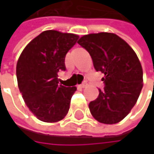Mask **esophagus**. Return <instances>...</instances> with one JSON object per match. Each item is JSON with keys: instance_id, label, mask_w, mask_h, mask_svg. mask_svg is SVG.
Masks as SVG:
<instances>
[{"instance_id": "34e87169", "label": "esophagus", "mask_w": 154, "mask_h": 154, "mask_svg": "<svg viewBox=\"0 0 154 154\" xmlns=\"http://www.w3.org/2000/svg\"><path fill=\"white\" fill-rule=\"evenodd\" d=\"M86 86H87V84H86V83H83V84H81V85H79L80 88H85V87H86Z\"/></svg>"}]
</instances>
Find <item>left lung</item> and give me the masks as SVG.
I'll return each mask as SVG.
<instances>
[{
    "mask_svg": "<svg viewBox=\"0 0 154 154\" xmlns=\"http://www.w3.org/2000/svg\"><path fill=\"white\" fill-rule=\"evenodd\" d=\"M78 45L90 54L96 71H102L104 91L89 103L93 117L111 125L121 121L135 106L143 88V69L130 45L113 33L88 34Z\"/></svg>",
    "mask_w": 154,
    "mask_h": 154,
    "instance_id": "left-lung-1",
    "label": "left lung"
}]
</instances>
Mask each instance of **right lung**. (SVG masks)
Masks as SVG:
<instances>
[{
	"instance_id": "right-lung-1",
	"label": "right lung",
	"mask_w": 154,
	"mask_h": 154,
	"mask_svg": "<svg viewBox=\"0 0 154 154\" xmlns=\"http://www.w3.org/2000/svg\"><path fill=\"white\" fill-rule=\"evenodd\" d=\"M79 36L46 30L22 51L16 68L18 89L26 105L41 121L54 123L67 115L76 86L59 84L58 72L65 70V57Z\"/></svg>"
}]
</instances>
